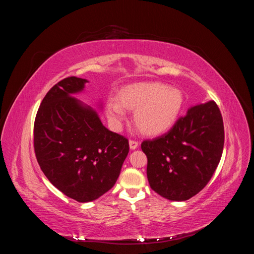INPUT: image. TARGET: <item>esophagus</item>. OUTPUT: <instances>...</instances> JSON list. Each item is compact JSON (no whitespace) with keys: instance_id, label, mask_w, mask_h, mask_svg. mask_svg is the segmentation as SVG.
Returning a JSON list of instances; mask_svg holds the SVG:
<instances>
[{"instance_id":"esophagus-1","label":"esophagus","mask_w":254,"mask_h":254,"mask_svg":"<svg viewBox=\"0 0 254 254\" xmlns=\"http://www.w3.org/2000/svg\"><path fill=\"white\" fill-rule=\"evenodd\" d=\"M137 145H139V143H137V141H135V140H130L129 141V147H130V149H135L136 147H137Z\"/></svg>"}]
</instances>
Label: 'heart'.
<instances>
[{"label":"heart","mask_w":254,"mask_h":254,"mask_svg":"<svg viewBox=\"0 0 254 254\" xmlns=\"http://www.w3.org/2000/svg\"><path fill=\"white\" fill-rule=\"evenodd\" d=\"M184 105V95L178 88L162 82L129 84L119 92V102L109 98L107 115L114 123L125 118V109L134 111V122L140 131L158 135L171 129L178 120Z\"/></svg>","instance_id":"1"}]
</instances>
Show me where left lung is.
Here are the masks:
<instances>
[{
    "mask_svg": "<svg viewBox=\"0 0 254 254\" xmlns=\"http://www.w3.org/2000/svg\"><path fill=\"white\" fill-rule=\"evenodd\" d=\"M224 143V122L216 103L191 107L170 131L141 144L150 188L173 201L195 196L216 171Z\"/></svg>",
    "mask_w": 254,
    "mask_h": 254,
    "instance_id": "8db88e82",
    "label": "left lung"
}]
</instances>
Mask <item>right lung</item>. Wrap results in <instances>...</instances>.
Returning <instances> with one entry per match:
<instances>
[{
	"label": "right lung",
	"instance_id": "add662e5",
	"mask_svg": "<svg viewBox=\"0 0 254 254\" xmlns=\"http://www.w3.org/2000/svg\"><path fill=\"white\" fill-rule=\"evenodd\" d=\"M87 79L67 77L44 96L34 125L38 163L54 187L78 202L93 201L117 182L129 152L125 136L107 129L73 94Z\"/></svg>",
	"mask_w": 254,
	"mask_h": 254
}]
</instances>
